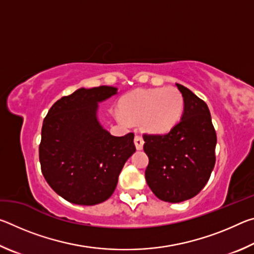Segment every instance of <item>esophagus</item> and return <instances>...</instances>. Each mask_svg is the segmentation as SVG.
<instances>
[{
	"label": "esophagus",
	"instance_id": "esophagus-1",
	"mask_svg": "<svg viewBox=\"0 0 254 254\" xmlns=\"http://www.w3.org/2000/svg\"><path fill=\"white\" fill-rule=\"evenodd\" d=\"M143 143H144V141H143L142 137H141L140 135H135V137H134V144H135V148L137 150H141V149L143 148Z\"/></svg>",
	"mask_w": 254,
	"mask_h": 254
}]
</instances>
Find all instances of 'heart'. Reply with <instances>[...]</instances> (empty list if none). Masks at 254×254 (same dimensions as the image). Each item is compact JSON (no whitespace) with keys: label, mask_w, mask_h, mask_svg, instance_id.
Here are the masks:
<instances>
[{"label":"heart","mask_w":254,"mask_h":254,"mask_svg":"<svg viewBox=\"0 0 254 254\" xmlns=\"http://www.w3.org/2000/svg\"><path fill=\"white\" fill-rule=\"evenodd\" d=\"M184 104L182 92L173 86L141 88L122 98V111L117 112V119L126 126L131 120H140L144 131L166 133L179 121Z\"/></svg>","instance_id":"heart-1"}]
</instances>
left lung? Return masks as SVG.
I'll use <instances>...</instances> for the list:
<instances>
[{
	"instance_id": "left-lung-1",
	"label": "left lung",
	"mask_w": 254,
	"mask_h": 254,
	"mask_svg": "<svg viewBox=\"0 0 254 254\" xmlns=\"http://www.w3.org/2000/svg\"><path fill=\"white\" fill-rule=\"evenodd\" d=\"M184 96L182 120L167 134H143L148 186L159 199L180 203L196 196L215 166L216 132L206 103L176 84Z\"/></svg>"
}]
</instances>
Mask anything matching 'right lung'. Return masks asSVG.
Wrapping results in <instances>:
<instances>
[{
  "label": "right lung",
  "mask_w": 254,
  "mask_h": 254,
  "mask_svg": "<svg viewBox=\"0 0 254 254\" xmlns=\"http://www.w3.org/2000/svg\"><path fill=\"white\" fill-rule=\"evenodd\" d=\"M117 87L79 88L50 107L39 145L41 171L49 186L77 205H96L117 188L124 163L135 152L134 134L114 136L97 119L98 103Z\"/></svg>",
  "instance_id": "right-lung-1"
}]
</instances>
